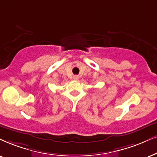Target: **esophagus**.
Here are the masks:
<instances>
[{"instance_id": "34e87169", "label": "esophagus", "mask_w": 157, "mask_h": 157, "mask_svg": "<svg viewBox=\"0 0 157 157\" xmlns=\"http://www.w3.org/2000/svg\"><path fill=\"white\" fill-rule=\"evenodd\" d=\"M74 80H78V76H77V75L74 76Z\"/></svg>"}]
</instances>
